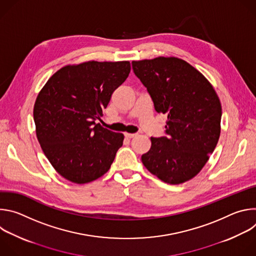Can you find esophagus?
<instances>
[{
  "instance_id": "1",
  "label": "esophagus",
  "mask_w": 256,
  "mask_h": 256,
  "mask_svg": "<svg viewBox=\"0 0 256 256\" xmlns=\"http://www.w3.org/2000/svg\"><path fill=\"white\" fill-rule=\"evenodd\" d=\"M124 136H126V138H132L136 136V134H128V132H126V134H124Z\"/></svg>"
}]
</instances>
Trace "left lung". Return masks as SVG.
<instances>
[{"label":"left lung","instance_id":"1","mask_svg":"<svg viewBox=\"0 0 256 256\" xmlns=\"http://www.w3.org/2000/svg\"><path fill=\"white\" fill-rule=\"evenodd\" d=\"M132 64L155 110L167 114V136L151 138V148L142 162L166 184H184L200 172L216 148L221 134V101L202 72L179 58L158 56Z\"/></svg>","mask_w":256,"mask_h":256}]
</instances>
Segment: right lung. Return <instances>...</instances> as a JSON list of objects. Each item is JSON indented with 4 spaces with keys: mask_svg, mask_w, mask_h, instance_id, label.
Wrapping results in <instances>:
<instances>
[{
    "mask_svg": "<svg viewBox=\"0 0 256 256\" xmlns=\"http://www.w3.org/2000/svg\"><path fill=\"white\" fill-rule=\"evenodd\" d=\"M130 72L128 60L68 64L36 97V136L52 167L66 180L89 184L110 168L124 136L96 122Z\"/></svg>",
    "mask_w": 256,
    "mask_h": 256,
    "instance_id": "add662e5",
    "label": "right lung"
}]
</instances>
